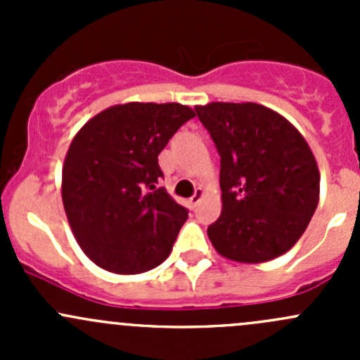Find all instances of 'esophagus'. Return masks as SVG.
I'll list each match as a JSON object with an SVG mask.
<instances>
[{"mask_svg":"<svg viewBox=\"0 0 360 360\" xmlns=\"http://www.w3.org/2000/svg\"><path fill=\"white\" fill-rule=\"evenodd\" d=\"M202 197H203V191L202 190H197L193 193V197L190 198V203H191V207H197L198 205V202L202 200Z\"/></svg>","mask_w":360,"mask_h":360,"instance_id":"esophagus-1","label":"esophagus"}]
</instances>
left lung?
Segmentation results:
<instances>
[{
  "instance_id": "obj_1",
  "label": "left lung",
  "mask_w": 360,
  "mask_h": 360,
  "mask_svg": "<svg viewBox=\"0 0 360 360\" xmlns=\"http://www.w3.org/2000/svg\"><path fill=\"white\" fill-rule=\"evenodd\" d=\"M221 158L223 210L207 228L214 249L238 263L288 252L319 203L317 162L278 112L254 103L197 106Z\"/></svg>"
}]
</instances>
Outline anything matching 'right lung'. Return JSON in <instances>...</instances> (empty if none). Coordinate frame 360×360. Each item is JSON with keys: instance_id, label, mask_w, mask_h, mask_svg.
<instances>
[{"instance_id": "add662e5", "label": "right lung", "mask_w": 360, "mask_h": 360, "mask_svg": "<svg viewBox=\"0 0 360 360\" xmlns=\"http://www.w3.org/2000/svg\"><path fill=\"white\" fill-rule=\"evenodd\" d=\"M193 116L176 103L118 104L76 134L64 160L63 202L97 266L132 275L169 257L188 209L158 186V155Z\"/></svg>"}]
</instances>
